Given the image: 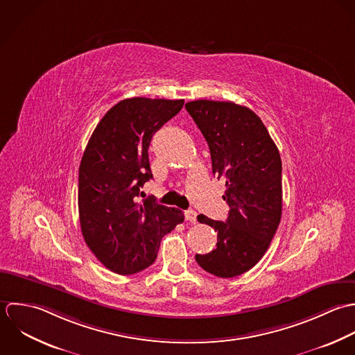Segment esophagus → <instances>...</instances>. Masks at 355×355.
I'll return each instance as SVG.
<instances>
[{"mask_svg": "<svg viewBox=\"0 0 355 355\" xmlns=\"http://www.w3.org/2000/svg\"><path fill=\"white\" fill-rule=\"evenodd\" d=\"M196 216H198V214L196 211H193V210H188V211H185V218H187V220H189V222H192V223H196Z\"/></svg>", "mask_w": 355, "mask_h": 355, "instance_id": "esophagus-1", "label": "esophagus"}]
</instances>
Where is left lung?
<instances>
[{
  "instance_id": "1",
  "label": "left lung",
  "mask_w": 355,
  "mask_h": 355,
  "mask_svg": "<svg viewBox=\"0 0 355 355\" xmlns=\"http://www.w3.org/2000/svg\"><path fill=\"white\" fill-rule=\"evenodd\" d=\"M209 144L213 174L225 181L229 215L225 222L200 214L198 220L218 232L216 248L196 262L216 277L240 276L268 251L283 210L282 157L261 118L232 101L185 104Z\"/></svg>"
}]
</instances>
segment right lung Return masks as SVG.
<instances>
[{"mask_svg": "<svg viewBox=\"0 0 355 355\" xmlns=\"http://www.w3.org/2000/svg\"><path fill=\"white\" fill-rule=\"evenodd\" d=\"M184 105V100L133 97L115 104L98 122L83 152L78 178V210L83 239L111 272L135 275L150 266L160 240L184 213L139 202L152 178V136Z\"/></svg>", "mask_w": 355, "mask_h": 355, "instance_id": "1", "label": "right lung"}]
</instances>
